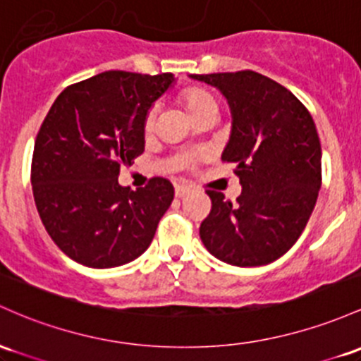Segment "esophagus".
I'll return each mask as SVG.
<instances>
[{
    "label": "esophagus",
    "instance_id": "1",
    "mask_svg": "<svg viewBox=\"0 0 361 361\" xmlns=\"http://www.w3.org/2000/svg\"><path fill=\"white\" fill-rule=\"evenodd\" d=\"M188 192H190V188L185 187V185H176V187H174V195H176L178 199L185 197Z\"/></svg>",
    "mask_w": 361,
    "mask_h": 361
}]
</instances>
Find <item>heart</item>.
<instances>
[{"mask_svg": "<svg viewBox=\"0 0 361 361\" xmlns=\"http://www.w3.org/2000/svg\"><path fill=\"white\" fill-rule=\"evenodd\" d=\"M180 102L193 121L202 116H207V114H217L216 99L209 90L202 89V87H187V89L181 90ZM154 123H156V108L149 109L147 116H145V132H150L154 128Z\"/></svg>", "mask_w": 361, "mask_h": 361, "instance_id": "1", "label": "heart"}]
</instances>
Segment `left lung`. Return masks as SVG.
Instances as JSON below:
<instances>
[{"label":"left lung","mask_w":361,"mask_h":361,"mask_svg":"<svg viewBox=\"0 0 361 361\" xmlns=\"http://www.w3.org/2000/svg\"><path fill=\"white\" fill-rule=\"evenodd\" d=\"M228 99L233 126L221 159L235 162L236 202L207 190L200 240L216 259L257 267L284 255L310 219L322 183V150L310 113L272 78L252 70L190 75Z\"/></svg>","instance_id":"1"}]
</instances>
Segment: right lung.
<instances>
[{"mask_svg": "<svg viewBox=\"0 0 361 361\" xmlns=\"http://www.w3.org/2000/svg\"><path fill=\"white\" fill-rule=\"evenodd\" d=\"M173 73L111 70L68 85L46 114L34 145L30 181L47 235L75 262L128 264L149 248L174 197L171 181L150 178L133 192L121 166L144 152L150 106Z\"/></svg>", "mask_w": 361, "mask_h": 361, "instance_id": "obj_1", "label": "right lung"}]
</instances>
